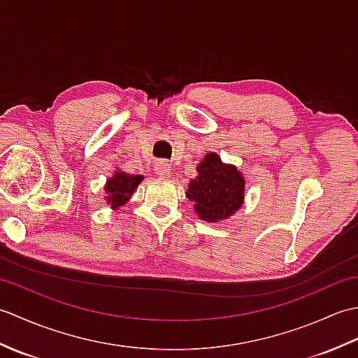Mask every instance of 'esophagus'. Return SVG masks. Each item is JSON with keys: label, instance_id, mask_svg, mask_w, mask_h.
<instances>
[{"label": "esophagus", "instance_id": "34e87169", "mask_svg": "<svg viewBox=\"0 0 358 358\" xmlns=\"http://www.w3.org/2000/svg\"><path fill=\"white\" fill-rule=\"evenodd\" d=\"M171 171H172L171 163L164 162V159H162V162H157V164H155V172H157L158 175H163V177H167V175L171 173Z\"/></svg>", "mask_w": 358, "mask_h": 358}]
</instances>
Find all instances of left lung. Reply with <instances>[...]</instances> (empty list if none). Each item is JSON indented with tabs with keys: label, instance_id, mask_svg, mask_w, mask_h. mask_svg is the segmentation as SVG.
<instances>
[{
	"label": "left lung",
	"instance_id": "obj_1",
	"mask_svg": "<svg viewBox=\"0 0 358 358\" xmlns=\"http://www.w3.org/2000/svg\"><path fill=\"white\" fill-rule=\"evenodd\" d=\"M189 183L187 196L201 220L217 222L232 215L245 199V180L237 167L224 164L217 154H208Z\"/></svg>",
	"mask_w": 358,
	"mask_h": 358
}]
</instances>
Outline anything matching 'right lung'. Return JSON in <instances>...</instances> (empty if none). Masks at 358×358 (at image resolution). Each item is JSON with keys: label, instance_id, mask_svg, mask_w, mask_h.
I'll list each match as a JSON object with an SVG mask.
<instances>
[{"label": "right lung", "instance_id": "obj_1", "mask_svg": "<svg viewBox=\"0 0 358 358\" xmlns=\"http://www.w3.org/2000/svg\"><path fill=\"white\" fill-rule=\"evenodd\" d=\"M143 180L141 175H129L124 172H117L112 178L108 180L104 191L108 192V200L112 204V208L123 206V204L131 199L132 192L140 185Z\"/></svg>", "mask_w": 358, "mask_h": 358}]
</instances>
